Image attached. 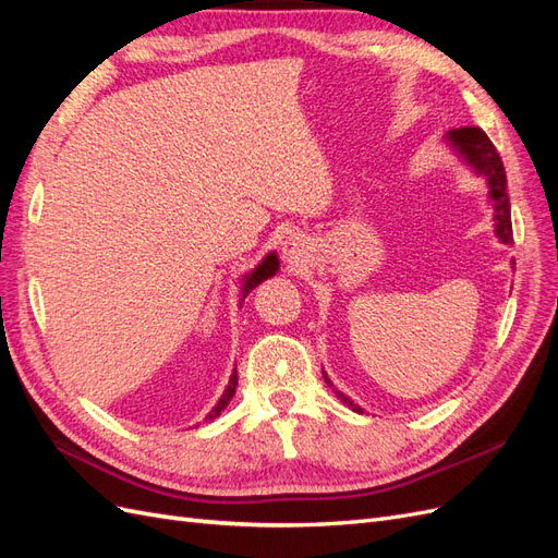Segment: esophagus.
I'll list each match as a JSON object with an SVG mask.
<instances>
[{
    "mask_svg": "<svg viewBox=\"0 0 558 558\" xmlns=\"http://www.w3.org/2000/svg\"><path fill=\"white\" fill-rule=\"evenodd\" d=\"M283 258L289 265H302L307 258H310V248L305 244V240L302 238H289L283 242Z\"/></svg>",
    "mask_w": 558,
    "mask_h": 558,
    "instance_id": "34e87169",
    "label": "esophagus"
}]
</instances>
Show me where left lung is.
<instances>
[{
	"label": "left lung",
	"mask_w": 558,
	"mask_h": 558,
	"mask_svg": "<svg viewBox=\"0 0 558 558\" xmlns=\"http://www.w3.org/2000/svg\"><path fill=\"white\" fill-rule=\"evenodd\" d=\"M447 142L456 148V154H461L465 162L475 170L477 174L486 177L488 181V197L494 202V221H496V234L502 244H512V218H510V197H508V177H505V167L498 156L496 146L492 140L486 137V132L482 128H456L447 132ZM328 386L330 379L326 377ZM335 396L340 398L344 404H349L351 410L361 412L359 404H353L344 393L332 388Z\"/></svg>",
	"instance_id": "obj_1"
}]
</instances>
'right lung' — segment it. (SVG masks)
I'll return each instance as SVG.
<instances>
[{
  "label": "right lung",
  "mask_w": 558,
  "mask_h": 558,
  "mask_svg": "<svg viewBox=\"0 0 558 558\" xmlns=\"http://www.w3.org/2000/svg\"><path fill=\"white\" fill-rule=\"evenodd\" d=\"M277 269H279V260H277V253H269V256H265L263 258V263L253 269L251 275H246L244 277V289H242V298H246V293H251L253 289H256V286L260 283V281H265L267 277H275L277 275ZM234 388H238V373H232V377H230V384H228V388L223 391V396H221V400L216 402V408L209 412V416L207 418H214V416H218L221 414V410H226L228 408V402L232 400V396H234Z\"/></svg>",
  "instance_id": "right-lung-1"
}]
</instances>
